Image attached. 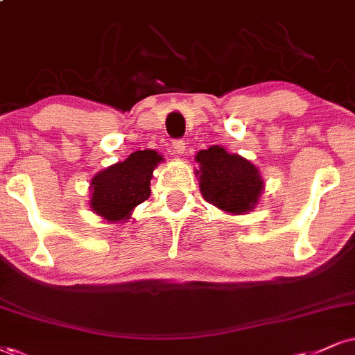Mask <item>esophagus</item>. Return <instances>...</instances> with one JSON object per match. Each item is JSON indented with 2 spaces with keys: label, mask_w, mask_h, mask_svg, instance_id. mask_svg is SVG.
Segmentation results:
<instances>
[{
  "label": "esophagus",
  "mask_w": 355,
  "mask_h": 355,
  "mask_svg": "<svg viewBox=\"0 0 355 355\" xmlns=\"http://www.w3.org/2000/svg\"><path fill=\"white\" fill-rule=\"evenodd\" d=\"M173 150L176 151L178 155H181V153H184V150H186L184 139H174V141H173Z\"/></svg>",
  "instance_id": "1"
}]
</instances>
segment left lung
I'll return each instance as SVG.
<instances>
[{
  "instance_id": "1",
  "label": "left lung",
  "mask_w": 355,
  "mask_h": 355,
  "mask_svg": "<svg viewBox=\"0 0 355 355\" xmlns=\"http://www.w3.org/2000/svg\"><path fill=\"white\" fill-rule=\"evenodd\" d=\"M196 161L200 192L207 202L230 214H245L255 207L263 181L250 161L220 146L199 151Z\"/></svg>"
}]
</instances>
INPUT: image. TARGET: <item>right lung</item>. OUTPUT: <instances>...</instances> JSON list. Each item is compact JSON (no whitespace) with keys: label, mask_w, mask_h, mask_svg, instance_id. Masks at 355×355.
<instances>
[{"label":"right lung","mask_w":355,"mask_h":355,"mask_svg":"<svg viewBox=\"0 0 355 355\" xmlns=\"http://www.w3.org/2000/svg\"><path fill=\"white\" fill-rule=\"evenodd\" d=\"M163 156L153 150L135 151L121 163L92 179V211L110 222L130 216L131 209L150 198L151 178Z\"/></svg>","instance_id":"right-lung-1"}]
</instances>
